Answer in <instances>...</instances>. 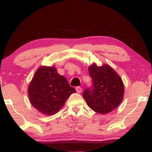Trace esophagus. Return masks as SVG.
<instances>
[{"label":"esophagus","mask_w":152,"mask_h":152,"mask_svg":"<svg viewBox=\"0 0 152 152\" xmlns=\"http://www.w3.org/2000/svg\"><path fill=\"white\" fill-rule=\"evenodd\" d=\"M76 91L77 92H78V93H81L82 91V88L80 86H77L76 88Z\"/></svg>","instance_id":"obj_1"}]
</instances>
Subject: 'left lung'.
I'll return each mask as SVG.
<instances>
[{"instance_id":"obj_1","label":"left lung","mask_w":152,"mask_h":152,"mask_svg":"<svg viewBox=\"0 0 152 152\" xmlns=\"http://www.w3.org/2000/svg\"><path fill=\"white\" fill-rule=\"evenodd\" d=\"M92 85L83 93L88 107L99 114H107L119 106L124 95L122 79L109 65L88 67Z\"/></svg>"}]
</instances>
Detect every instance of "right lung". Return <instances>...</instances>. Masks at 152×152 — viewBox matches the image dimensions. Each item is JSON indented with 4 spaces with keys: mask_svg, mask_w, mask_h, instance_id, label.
<instances>
[{
    "mask_svg": "<svg viewBox=\"0 0 152 152\" xmlns=\"http://www.w3.org/2000/svg\"><path fill=\"white\" fill-rule=\"evenodd\" d=\"M76 90L69 85L55 66H42L36 71L28 87L30 102L38 111L46 115L58 113Z\"/></svg>",
    "mask_w": 152,
    "mask_h": 152,
    "instance_id": "right-lung-1",
    "label": "right lung"
}]
</instances>
